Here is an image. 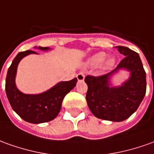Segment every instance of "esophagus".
I'll return each instance as SVG.
<instances>
[{
    "label": "esophagus",
    "mask_w": 154,
    "mask_h": 154,
    "mask_svg": "<svg viewBox=\"0 0 154 154\" xmlns=\"http://www.w3.org/2000/svg\"><path fill=\"white\" fill-rule=\"evenodd\" d=\"M76 78H77V79L79 81H84V79H85V74H84V72L79 73L78 75H76Z\"/></svg>",
    "instance_id": "esophagus-1"
}]
</instances>
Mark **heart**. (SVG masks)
Wrapping results in <instances>:
<instances>
[{"mask_svg":"<svg viewBox=\"0 0 154 154\" xmlns=\"http://www.w3.org/2000/svg\"><path fill=\"white\" fill-rule=\"evenodd\" d=\"M106 53L100 52V53H97V54L93 55L91 59L88 60V64L91 67L99 66V65H100L101 63H103V60L106 59ZM115 63L116 59L114 58H109V59H106L105 62H104V68L106 69H111L112 67L114 66Z\"/></svg>","mask_w":154,"mask_h":154,"instance_id":"1","label":"heart"}]
</instances>
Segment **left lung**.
Masks as SVG:
<instances>
[{
	"mask_svg": "<svg viewBox=\"0 0 154 154\" xmlns=\"http://www.w3.org/2000/svg\"><path fill=\"white\" fill-rule=\"evenodd\" d=\"M124 59L114 70L106 75H87L86 101L95 116L100 119L122 122L132 115L143 100L146 94V72L139 55L124 46H116ZM120 68H126L131 73L128 82L119 88H110L109 76Z\"/></svg>",
	"mask_w": 154,
	"mask_h": 154,
	"instance_id": "8db88e82",
	"label": "left lung"
}]
</instances>
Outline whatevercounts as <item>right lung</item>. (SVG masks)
I'll return each instance as SVG.
<instances>
[{"mask_svg":"<svg viewBox=\"0 0 154 154\" xmlns=\"http://www.w3.org/2000/svg\"><path fill=\"white\" fill-rule=\"evenodd\" d=\"M41 50L48 48L38 47ZM37 54L32 50L20 52L8 69L6 78V93L12 109L17 115L30 123H43L54 120L61 109L64 96L75 87L77 79L59 82L50 90L38 95H26L17 90L15 76L20 60L26 55Z\"/></svg>","mask_w":154,"mask_h":154,"instance_id":"obj_1","label":"right lung"}]
</instances>
